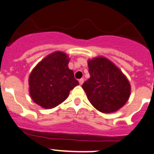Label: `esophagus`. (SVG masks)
Segmentation results:
<instances>
[{
  "instance_id": "esophagus-1",
  "label": "esophagus",
  "mask_w": 154,
  "mask_h": 154,
  "mask_svg": "<svg viewBox=\"0 0 154 154\" xmlns=\"http://www.w3.org/2000/svg\"><path fill=\"white\" fill-rule=\"evenodd\" d=\"M84 81H85V80H84V78L80 79V80H79V83H80V85H83V83H84Z\"/></svg>"
}]
</instances>
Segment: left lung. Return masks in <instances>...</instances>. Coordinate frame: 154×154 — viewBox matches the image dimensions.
<instances>
[{"label":"left lung","instance_id":"obj_1","mask_svg":"<svg viewBox=\"0 0 154 154\" xmlns=\"http://www.w3.org/2000/svg\"><path fill=\"white\" fill-rule=\"evenodd\" d=\"M90 78L82 85L88 99L103 113L116 112L130 96L129 81L115 64L105 57L88 61Z\"/></svg>","mask_w":154,"mask_h":154}]
</instances>
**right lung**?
Wrapping results in <instances>:
<instances>
[{"instance_id":"right-lung-1","label":"right lung","mask_w":154,"mask_h":154,"mask_svg":"<svg viewBox=\"0 0 154 154\" xmlns=\"http://www.w3.org/2000/svg\"><path fill=\"white\" fill-rule=\"evenodd\" d=\"M69 59L55 52L44 58L31 73L29 92L33 101L44 109H52L65 101L79 82L68 67Z\"/></svg>"}]
</instances>
